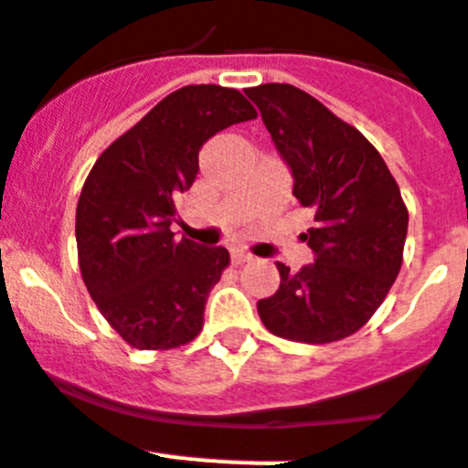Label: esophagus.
I'll list each match as a JSON object with an SVG mask.
<instances>
[{"label": "esophagus", "mask_w": 468, "mask_h": 468, "mask_svg": "<svg viewBox=\"0 0 468 468\" xmlns=\"http://www.w3.org/2000/svg\"><path fill=\"white\" fill-rule=\"evenodd\" d=\"M230 259H233L235 266H242V263L254 261V257H251L250 251H245V250H233L230 251Z\"/></svg>", "instance_id": "obj_1"}]
</instances>
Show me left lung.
Instances as JSON below:
<instances>
[{
    "instance_id": "obj_1",
    "label": "left lung",
    "mask_w": 468,
    "mask_h": 468,
    "mask_svg": "<svg viewBox=\"0 0 468 468\" xmlns=\"http://www.w3.org/2000/svg\"><path fill=\"white\" fill-rule=\"evenodd\" d=\"M275 148L290 165L294 197L315 214L303 239L315 261L280 271V290L257 303L275 336L330 344L375 315L403 266L408 207L363 133L292 84L247 89Z\"/></svg>"
}]
</instances>
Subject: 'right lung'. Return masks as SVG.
I'll use <instances>...</instances> for the list:
<instances>
[{
    "instance_id": "add662e5",
    "label": "right lung",
    "mask_w": 468,
    "mask_h": 468,
    "mask_svg": "<svg viewBox=\"0 0 468 468\" xmlns=\"http://www.w3.org/2000/svg\"><path fill=\"white\" fill-rule=\"evenodd\" d=\"M254 117L238 89L190 84L162 99L91 166L77 202V259L89 294L129 346L169 351L200 335L207 296L230 254L176 239L169 226L207 138Z\"/></svg>"
}]
</instances>
